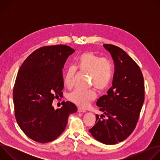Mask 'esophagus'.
<instances>
[{"label":"esophagus","instance_id":"34e87169","mask_svg":"<svg viewBox=\"0 0 160 160\" xmlns=\"http://www.w3.org/2000/svg\"><path fill=\"white\" fill-rule=\"evenodd\" d=\"M78 112H86V111L85 109H83L78 108Z\"/></svg>","mask_w":160,"mask_h":160}]
</instances>
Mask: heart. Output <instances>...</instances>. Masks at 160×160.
I'll return each mask as SVG.
<instances>
[{"instance_id":"heart-1","label":"heart","mask_w":160,"mask_h":160,"mask_svg":"<svg viewBox=\"0 0 160 160\" xmlns=\"http://www.w3.org/2000/svg\"><path fill=\"white\" fill-rule=\"evenodd\" d=\"M76 66L83 73L88 74L90 85L98 90L102 91L109 85L112 78V68L110 62L106 58L92 52H85L81 54L76 59ZM76 68L70 66L67 68L64 82L67 87H71ZM96 98L93 90L85 92L75 90L68 96V99L81 108H86Z\"/></svg>"}]
</instances>
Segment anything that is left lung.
<instances>
[{
    "label": "left lung",
    "mask_w": 160,
    "mask_h": 160,
    "mask_svg": "<svg viewBox=\"0 0 160 160\" xmlns=\"http://www.w3.org/2000/svg\"><path fill=\"white\" fill-rule=\"evenodd\" d=\"M103 47L115 70L107 95L96 102L103 114L96 115V123L89 132L97 141L112 145L126 139L135 129L144 101V84L140 68L123 49L111 44Z\"/></svg>",
    "instance_id": "1"
}]
</instances>
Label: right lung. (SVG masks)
I'll use <instances>...</instances> for the list:
<instances>
[{"instance_id":"add662e5","label":"right lung","mask_w":160,"mask_h":160,"mask_svg":"<svg viewBox=\"0 0 160 160\" xmlns=\"http://www.w3.org/2000/svg\"><path fill=\"white\" fill-rule=\"evenodd\" d=\"M75 50L64 45L39 48L21 66L13 89V102L17 123L29 138L47 143L64 131L68 117L77 111L70 101H63L56 110L55 98L62 96V68Z\"/></svg>"}]
</instances>
